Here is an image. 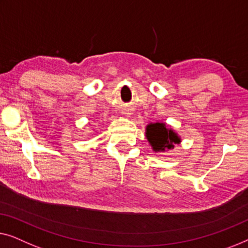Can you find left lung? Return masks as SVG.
<instances>
[{"label": "left lung", "mask_w": 248, "mask_h": 248, "mask_svg": "<svg viewBox=\"0 0 248 248\" xmlns=\"http://www.w3.org/2000/svg\"><path fill=\"white\" fill-rule=\"evenodd\" d=\"M146 138L155 153L167 152L174 148V145L180 144L181 137L163 123L149 124L146 127Z\"/></svg>", "instance_id": "8db88e82"}]
</instances>
